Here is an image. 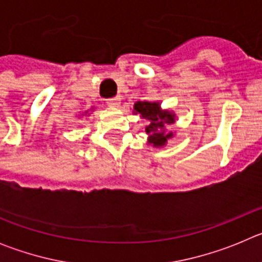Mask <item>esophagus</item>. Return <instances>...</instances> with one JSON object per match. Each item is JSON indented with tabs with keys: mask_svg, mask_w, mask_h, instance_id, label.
<instances>
[{
	"mask_svg": "<svg viewBox=\"0 0 262 262\" xmlns=\"http://www.w3.org/2000/svg\"><path fill=\"white\" fill-rule=\"evenodd\" d=\"M106 103L111 107H117V106L120 105V97H113V98L106 99Z\"/></svg>",
	"mask_w": 262,
	"mask_h": 262,
	"instance_id": "34e87169",
	"label": "esophagus"
}]
</instances>
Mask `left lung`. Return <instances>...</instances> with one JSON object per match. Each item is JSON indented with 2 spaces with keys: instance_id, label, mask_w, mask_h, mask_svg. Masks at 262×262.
Masks as SVG:
<instances>
[{
  "instance_id": "1",
  "label": "left lung",
  "mask_w": 262,
  "mask_h": 262,
  "mask_svg": "<svg viewBox=\"0 0 262 262\" xmlns=\"http://www.w3.org/2000/svg\"><path fill=\"white\" fill-rule=\"evenodd\" d=\"M134 110L149 120V124L145 127V131L149 135L148 143L154 147H161L168 139L173 136L172 133L165 134V124L174 123V114L170 111H163L157 102H136Z\"/></svg>"
}]
</instances>
